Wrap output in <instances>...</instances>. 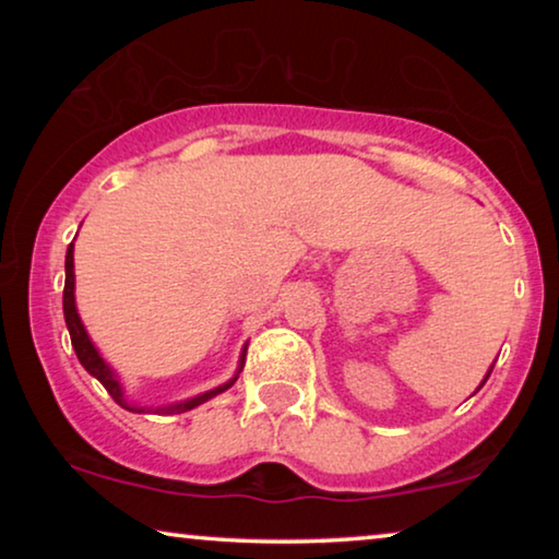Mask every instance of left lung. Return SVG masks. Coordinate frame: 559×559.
<instances>
[{"label":"left lung","mask_w":559,"mask_h":559,"mask_svg":"<svg viewBox=\"0 0 559 559\" xmlns=\"http://www.w3.org/2000/svg\"><path fill=\"white\" fill-rule=\"evenodd\" d=\"M491 371H493V366H491V369H488V373H486V377H484V381H480V386H484V384H486V379H488V377H491ZM480 386H478V389H480Z\"/></svg>","instance_id":"obj_1"}]
</instances>
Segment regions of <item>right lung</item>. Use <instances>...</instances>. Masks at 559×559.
I'll return each instance as SVG.
<instances>
[{
    "mask_svg": "<svg viewBox=\"0 0 559 559\" xmlns=\"http://www.w3.org/2000/svg\"><path fill=\"white\" fill-rule=\"evenodd\" d=\"M63 316H66V325H68V333H71V343H73V350L75 356H79V361L83 369H86L91 377H96L102 384L106 386V392L111 394V400L119 404V407H124L129 412H136V415H144V412H163V415H180V412H188V409H195L198 404L213 400V396L226 392V389L234 386V381L239 379V373L243 369V356H247V346L241 348V356H239V366H236V373L224 384L209 389V392L203 394H195L190 396V400H182V402H173L167 404V407H144V404H136L127 396L124 392V384H121L119 373L111 369L109 361L98 354L96 343L91 341V335L86 331V325H83V320L79 316V308H75V272H73V243L68 247L66 251V289H63Z\"/></svg>",
    "mask_w": 559,
    "mask_h": 559,
    "instance_id": "right-lung-1",
    "label": "right lung"
}]
</instances>
